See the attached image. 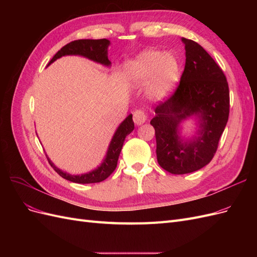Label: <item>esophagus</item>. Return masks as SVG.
Masks as SVG:
<instances>
[{"label": "esophagus", "instance_id": "34e87169", "mask_svg": "<svg viewBox=\"0 0 257 257\" xmlns=\"http://www.w3.org/2000/svg\"><path fill=\"white\" fill-rule=\"evenodd\" d=\"M133 119H134V122L136 125H142V124H144L147 121V114L144 110L138 109L134 112Z\"/></svg>", "mask_w": 257, "mask_h": 257}]
</instances>
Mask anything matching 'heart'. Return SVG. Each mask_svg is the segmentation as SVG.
Segmentation results:
<instances>
[{
    "label": "heart",
    "mask_w": 257,
    "mask_h": 257,
    "mask_svg": "<svg viewBox=\"0 0 257 257\" xmlns=\"http://www.w3.org/2000/svg\"><path fill=\"white\" fill-rule=\"evenodd\" d=\"M127 76L136 82H145L153 76L151 90L158 96H164L178 82L180 64L173 54L146 50L128 64Z\"/></svg>",
    "instance_id": "heart-1"
}]
</instances>
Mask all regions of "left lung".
Wrapping results in <instances>:
<instances>
[{
    "instance_id": "obj_1",
    "label": "left lung",
    "mask_w": 257,
    "mask_h": 257,
    "mask_svg": "<svg viewBox=\"0 0 257 257\" xmlns=\"http://www.w3.org/2000/svg\"><path fill=\"white\" fill-rule=\"evenodd\" d=\"M185 66L172 96L155 107L150 124L155 130L160 166L174 175L190 174L212 160L229 115L228 83L221 67L199 44L182 37ZM198 120L197 135L184 139L180 124Z\"/></svg>"
}]
</instances>
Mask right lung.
I'll use <instances>...</instances> for the list:
<instances>
[{
    "label": "right lung",
    "instance_id": "right-lung-1",
    "mask_svg": "<svg viewBox=\"0 0 257 257\" xmlns=\"http://www.w3.org/2000/svg\"><path fill=\"white\" fill-rule=\"evenodd\" d=\"M110 45V42L103 38V40H78L68 43L64 47H62L51 61L48 63L50 65L54 61L58 60L61 57L64 56H82L84 58H88L97 63L103 64L105 66H110L111 62L108 60V46ZM134 130V122H133V115H127L125 120H124L119 127L116 128L115 133L111 139V142L108 147V150L106 153V157L97 168L92 170L90 173L82 174V175H71L67 174L63 170L58 168L53 163L48 159L49 164L52 168L62 177L66 179L68 181H72L75 183H97L104 181L106 178L109 177L118 164V159L123 147V143L125 141V137L131 134Z\"/></svg>",
    "mask_w": 257,
    "mask_h": 257
}]
</instances>
